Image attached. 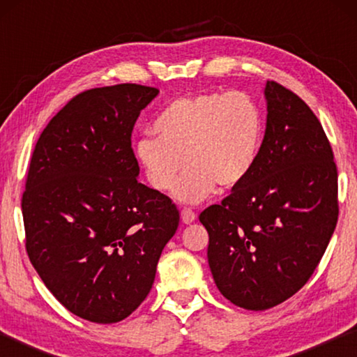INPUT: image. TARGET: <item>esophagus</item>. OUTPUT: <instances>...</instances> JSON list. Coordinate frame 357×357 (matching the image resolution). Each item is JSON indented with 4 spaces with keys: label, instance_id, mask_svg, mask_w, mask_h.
<instances>
[{
    "label": "esophagus",
    "instance_id": "1",
    "mask_svg": "<svg viewBox=\"0 0 357 357\" xmlns=\"http://www.w3.org/2000/svg\"><path fill=\"white\" fill-rule=\"evenodd\" d=\"M195 219H197V214L193 213L192 209L184 208L183 211H181V220H183V223H185V225H189V223L195 222Z\"/></svg>",
    "mask_w": 357,
    "mask_h": 357
}]
</instances>
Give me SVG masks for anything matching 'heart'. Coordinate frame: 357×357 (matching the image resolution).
Segmentation results:
<instances>
[{
    "mask_svg": "<svg viewBox=\"0 0 357 357\" xmlns=\"http://www.w3.org/2000/svg\"><path fill=\"white\" fill-rule=\"evenodd\" d=\"M155 134L135 143V157L155 190L174 189L176 200L200 203L215 185L234 187L255 167L263 114L249 94L200 93L172 102L154 121Z\"/></svg>",
    "mask_w": 357,
    "mask_h": 357,
    "instance_id": "b5f03b06",
    "label": "heart"
}]
</instances>
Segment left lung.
Listing matches in <instances>:
<instances>
[{"instance_id":"8db88e82","label":"left lung","mask_w":357,"mask_h":357,"mask_svg":"<svg viewBox=\"0 0 357 357\" xmlns=\"http://www.w3.org/2000/svg\"><path fill=\"white\" fill-rule=\"evenodd\" d=\"M264 99L255 167L200 214L215 285L245 310L279 305L305 285L338 217L337 167L315 113L275 82L266 83Z\"/></svg>"}]
</instances>
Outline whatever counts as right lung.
I'll use <instances>...</instances> for the list:
<instances>
[{
  "label": "right lung",
  "instance_id": "1",
  "mask_svg": "<svg viewBox=\"0 0 357 357\" xmlns=\"http://www.w3.org/2000/svg\"><path fill=\"white\" fill-rule=\"evenodd\" d=\"M159 89L75 96L42 132L22 198L29 261L74 315L118 323L142 304L179 225L168 197L138 181L132 130Z\"/></svg>",
  "mask_w": 357,
  "mask_h": 357
}]
</instances>
